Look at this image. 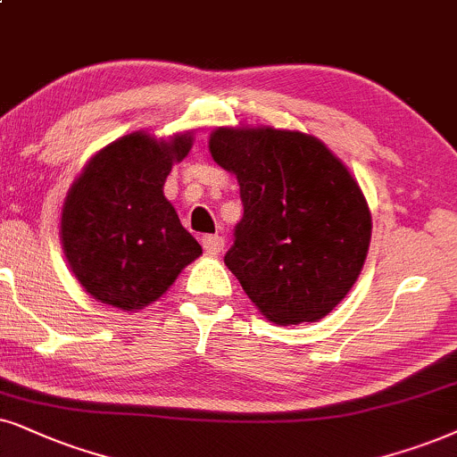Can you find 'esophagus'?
Instances as JSON below:
<instances>
[{
	"mask_svg": "<svg viewBox=\"0 0 457 457\" xmlns=\"http://www.w3.org/2000/svg\"><path fill=\"white\" fill-rule=\"evenodd\" d=\"M202 248H204L206 253H209V255H219V253L223 251V246H225V240L221 238V236H217V234H206V236H202Z\"/></svg>",
	"mask_w": 457,
	"mask_h": 457,
	"instance_id": "obj_1",
	"label": "esophagus"
}]
</instances>
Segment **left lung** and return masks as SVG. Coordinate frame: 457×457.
<instances>
[{
	"instance_id": "left-lung-1",
	"label": "left lung",
	"mask_w": 457,
	"mask_h": 457,
	"mask_svg": "<svg viewBox=\"0 0 457 457\" xmlns=\"http://www.w3.org/2000/svg\"><path fill=\"white\" fill-rule=\"evenodd\" d=\"M209 147L238 179L245 206L225 265L276 325L320 320L348 295L371 242L354 177L297 130L217 129Z\"/></svg>"
}]
</instances>
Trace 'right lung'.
Listing matches in <instances>:
<instances>
[{
	"instance_id": "right-lung-1",
	"label": "right lung",
	"mask_w": 457,
	"mask_h": 457,
	"mask_svg": "<svg viewBox=\"0 0 457 457\" xmlns=\"http://www.w3.org/2000/svg\"><path fill=\"white\" fill-rule=\"evenodd\" d=\"M194 137L132 132L92 155L69 189L61 242L79 285L101 303L141 310L164 295L202 246L164 198Z\"/></svg>"
}]
</instances>
